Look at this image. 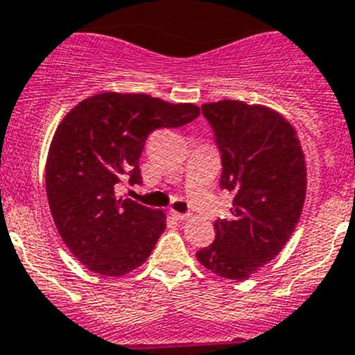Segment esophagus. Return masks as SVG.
<instances>
[{
  "instance_id": "esophagus-1",
  "label": "esophagus",
  "mask_w": 355,
  "mask_h": 355,
  "mask_svg": "<svg viewBox=\"0 0 355 355\" xmlns=\"http://www.w3.org/2000/svg\"><path fill=\"white\" fill-rule=\"evenodd\" d=\"M171 216H173V220H177V221H185V220H189V214H185V213H177V211H171Z\"/></svg>"
}]
</instances>
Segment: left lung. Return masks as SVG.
<instances>
[{
	"label": "left lung",
	"mask_w": 355,
	"mask_h": 355,
	"mask_svg": "<svg viewBox=\"0 0 355 355\" xmlns=\"http://www.w3.org/2000/svg\"><path fill=\"white\" fill-rule=\"evenodd\" d=\"M221 155L220 187L234 192L232 216L214 221L216 237L196 252L218 277L247 280L278 256L306 199V161L292 125L277 111L242 101L200 106Z\"/></svg>",
	"instance_id": "left-lung-1"
}]
</instances>
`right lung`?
<instances>
[{"mask_svg": "<svg viewBox=\"0 0 355 355\" xmlns=\"http://www.w3.org/2000/svg\"><path fill=\"white\" fill-rule=\"evenodd\" d=\"M199 113L187 103L103 92L63 118L49 146L46 192L60 237L84 266L120 277L151 256L164 213L118 198L116 189L142 182L139 157L151 132L191 123Z\"/></svg>", "mask_w": 355, "mask_h": 355, "instance_id": "right-lung-1", "label": "right lung"}]
</instances>
